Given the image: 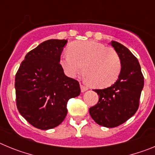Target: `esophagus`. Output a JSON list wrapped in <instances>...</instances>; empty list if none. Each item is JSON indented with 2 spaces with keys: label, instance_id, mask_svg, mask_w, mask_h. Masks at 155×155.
Here are the masks:
<instances>
[{
  "label": "esophagus",
  "instance_id": "34e87169",
  "mask_svg": "<svg viewBox=\"0 0 155 155\" xmlns=\"http://www.w3.org/2000/svg\"><path fill=\"white\" fill-rule=\"evenodd\" d=\"M80 86H81V92H84V91H87V90L88 89V87H86V86L84 85V84H81Z\"/></svg>",
  "mask_w": 155,
  "mask_h": 155
}]
</instances>
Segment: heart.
<instances>
[{
  "mask_svg": "<svg viewBox=\"0 0 155 155\" xmlns=\"http://www.w3.org/2000/svg\"><path fill=\"white\" fill-rule=\"evenodd\" d=\"M61 67L68 76L74 78L83 70L85 79L99 88L107 87L117 81L122 63L113 49L95 41H77L61 57Z\"/></svg>",
  "mask_w": 155,
  "mask_h": 155,
  "instance_id": "1",
  "label": "heart"
}]
</instances>
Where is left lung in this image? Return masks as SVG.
Returning a JSON list of instances; mask_svg holds the SVG:
<instances>
[{"label": "left lung", "mask_w": 155, "mask_h": 155, "mask_svg": "<svg viewBox=\"0 0 155 155\" xmlns=\"http://www.w3.org/2000/svg\"><path fill=\"white\" fill-rule=\"evenodd\" d=\"M111 45L121 60V73L110 87L94 90L99 98L98 103L89 109L94 122L109 128L121 125L135 114L143 87V75L137 57L116 41H112Z\"/></svg>", "instance_id": "obj_1"}]
</instances>
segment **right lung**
<instances>
[{
    "mask_svg": "<svg viewBox=\"0 0 155 155\" xmlns=\"http://www.w3.org/2000/svg\"><path fill=\"white\" fill-rule=\"evenodd\" d=\"M68 40L50 39L28 52L15 74L16 105L31 126L54 128L64 121L67 104L81 93L79 82L64 74L60 64Z\"/></svg>",
    "mask_w": 155,
    "mask_h": 155,
    "instance_id": "right-lung-1",
    "label": "right lung"
}]
</instances>
